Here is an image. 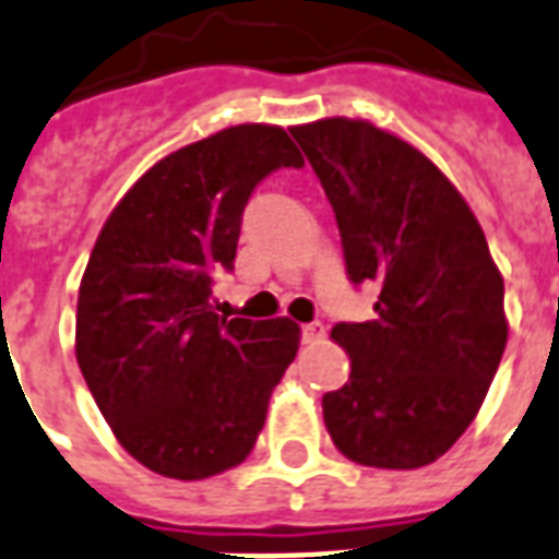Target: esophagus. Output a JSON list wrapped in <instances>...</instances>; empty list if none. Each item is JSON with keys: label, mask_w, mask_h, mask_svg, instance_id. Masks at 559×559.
<instances>
[{"label": "esophagus", "mask_w": 559, "mask_h": 559, "mask_svg": "<svg viewBox=\"0 0 559 559\" xmlns=\"http://www.w3.org/2000/svg\"><path fill=\"white\" fill-rule=\"evenodd\" d=\"M324 338V324H304V342L314 344Z\"/></svg>", "instance_id": "esophagus-1"}]
</instances>
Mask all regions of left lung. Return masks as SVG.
I'll use <instances>...</instances> for the list:
<instances>
[{"instance_id": "obj_1", "label": "left lung", "mask_w": 559, "mask_h": 559, "mask_svg": "<svg viewBox=\"0 0 559 559\" xmlns=\"http://www.w3.org/2000/svg\"><path fill=\"white\" fill-rule=\"evenodd\" d=\"M335 212L347 276L380 285L374 321L335 324L350 377L324 394L347 460L421 468L474 421L507 347L503 276L451 179L368 120L292 126Z\"/></svg>"}]
</instances>
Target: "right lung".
<instances>
[{
	"label": "right lung",
	"mask_w": 559,
	"mask_h": 559,
	"mask_svg": "<svg viewBox=\"0 0 559 559\" xmlns=\"http://www.w3.org/2000/svg\"><path fill=\"white\" fill-rule=\"evenodd\" d=\"M276 167H304L283 126H229L182 146L126 191L87 259L75 359L117 442L150 472L205 480L245 463L295 362V321L212 306L247 200Z\"/></svg>",
	"instance_id": "add662e5"
}]
</instances>
